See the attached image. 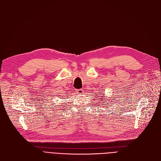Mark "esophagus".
Segmentation results:
<instances>
[{"label":"esophagus","instance_id":"esophagus-1","mask_svg":"<svg viewBox=\"0 0 161 161\" xmlns=\"http://www.w3.org/2000/svg\"><path fill=\"white\" fill-rule=\"evenodd\" d=\"M76 92H77V94H82V93H83V90H82V89H76Z\"/></svg>","mask_w":161,"mask_h":161}]
</instances>
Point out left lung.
I'll return each instance as SVG.
<instances>
[{
  "instance_id": "obj_1",
  "label": "left lung",
  "mask_w": 161,
  "mask_h": 161,
  "mask_svg": "<svg viewBox=\"0 0 161 161\" xmlns=\"http://www.w3.org/2000/svg\"><path fill=\"white\" fill-rule=\"evenodd\" d=\"M101 98H99V97H97V99H98L99 100V104H102V103H104V101H103V99H106V97H103V95H102V96H101ZM109 101V102H108V103H109L108 105H112L111 103H112V101H110V100H108ZM110 102V103H109V102ZM105 102H107V101H105ZM113 102H114V101H113ZM114 104V103H113ZM106 106H108V105H107Z\"/></svg>"
}]
</instances>
